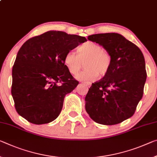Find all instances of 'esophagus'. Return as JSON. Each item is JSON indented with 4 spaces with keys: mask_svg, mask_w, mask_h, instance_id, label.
<instances>
[{
    "mask_svg": "<svg viewBox=\"0 0 157 157\" xmlns=\"http://www.w3.org/2000/svg\"><path fill=\"white\" fill-rule=\"evenodd\" d=\"M84 84H86V86H87V87H90V84H88V83H84Z\"/></svg>",
    "mask_w": 157,
    "mask_h": 157,
    "instance_id": "34e87169",
    "label": "esophagus"
}]
</instances>
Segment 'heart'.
<instances>
[{"mask_svg":"<svg viewBox=\"0 0 157 157\" xmlns=\"http://www.w3.org/2000/svg\"><path fill=\"white\" fill-rule=\"evenodd\" d=\"M77 52L70 51L64 56V64L72 75H76L84 64L86 70L79 73L76 78L80 81L90 82L99 76H104L110 71L112 56L98 44L88 42L79 46Z\"/></svg>","mask_w":157,"mask_h":157,"instance_id":"obj_1","label":"heart"}]
</instances>
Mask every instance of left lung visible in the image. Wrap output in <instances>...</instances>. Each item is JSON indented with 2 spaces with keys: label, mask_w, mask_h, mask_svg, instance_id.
I'll return each mask as SVG.
<instances>
[{
  "label": "left lung",
  "mask_w": 157,
  "mask_h": 157,
  "mask_svg": "<svg viewBox=\"0 0 157 157\" xmlns=\"http://www.w3.org/2000/svg\"><path fill=\"white\" fill-rule=\"evenodd\" d=\"M110 54L112 65L103 78L91 84L85 97L86 111L96 122L114 125L135 113L143 95L145 61L138 47L115 33L88 36Z\"/></svg>",
  "instance_id": "obj_1"
}]
</instances>
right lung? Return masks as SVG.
<instances>
[{
	"instance_id": "add662e5",
	"label": "right lung",
	"mask_w": 157,
	"mask_h": 157,
	"mask_svg": "<svg viewBox=\"0 0 157 157\" xmlns=\"http://www.w3.org/2000/svg\"><path fill=\"white\" fill-rule=\"evenodd\" d=\"M85 41L84 37L50 31L25 42L12 68L11 93L19 115L35 124L57 118L66 95L79 84L64 56Z\"/></svg>"
}]
</instances>
